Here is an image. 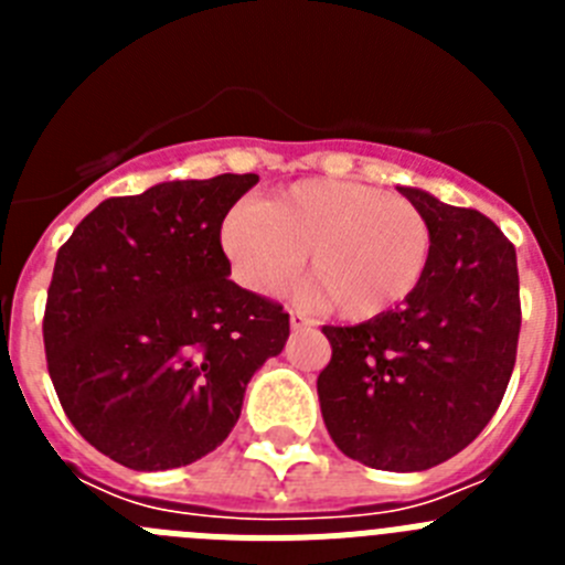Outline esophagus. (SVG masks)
<instances>
[{"mask_svg": "<svg viewBox=\"0 0 565 565\" xmlns=\"http://www.w3.org/2000/svg\"><path fill=\"white\" fill-rule=\"evenodd\" d=\"M313 319L302 311H291V328L294 331H302V328H311Z\"/></svg>", "mask_w": 565, "mask_h": 565, "instance_id": "1", "label": "esophagus"}]
</instances>
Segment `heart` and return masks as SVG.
<instances>
[{
	"label": "heart",
	"instance_id": "1",
	"mask_svg": "<svg viewBox=\"0 0 565 565\" xmlns=\"http://www.w3.org/2000/svg\"><path fill=\"white\" fill-rule=\"evenodd\" d=\"M234 277L254 294H277L302 271L313 294L344 319L396 311L422 286L433 228L422 209L379 186L299 181L263 206L237 203L221 226Z\"/></svg>",
	"mask_w": 565,
	"mask_h": 565
}]
</instances>
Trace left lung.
I'll use <instances>...</instances> for the list:
<instances>
[{
    "label": "left lung",
    "mask_w": 565,
    "mask_h": 565,
    "mask_svg": "<svg viewBox=\"0 0 565 565\" xmlns=\"http://www.w3.org/2000/svg\"><path fill=\"white\" fill-rule=\"evenodd\" d=\"M433 228V257L404 306L359 326H322L317 379L333 444L373 469L447 461L495 416L521 333L515 246L478 209L398 189Z\"/></svg>",
    "instance_id": "8db88e82"
}]
</instances>
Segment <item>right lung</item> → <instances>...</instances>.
<instances>
[{
    "instance_id": "right-lung-1",
    "label": "right lung",
    "mask_w": 565,
    "mask_h": 565,
    "mask_svg": "<svg viewBox=\"0 0 565 565\" xmlns=\"http://www.w3.org/2000/svg\"><path fill=\"white\" fill-rule=\"evenodd\" d=\"M257 174L158 183L107 198L58 248L42 333L64 413L129 469L221 447L248 379L286 344L279 302L228 279V209Z\"/></svg>"
}]
</instances>
